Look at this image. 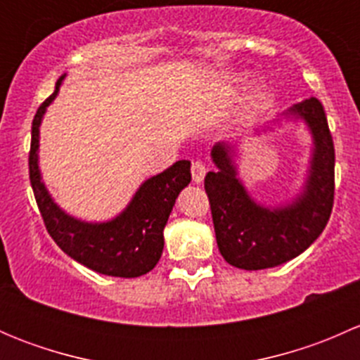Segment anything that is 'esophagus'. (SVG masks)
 I'll return each instance as SVG.
<instances>
[{
	"label": "esophagus",
	"mask_w": 360,
	"mask_h": 360,
	"mask_svg": "<svg viewBox=\"0 0 360 360\" xmlns=\"http://www.w3.org/2000/svg\"><path fill=\"white\" fill-rule=\"evenodd\" d=\"M205 174H207L205 163H203L202 160H193V162H191V177H193L195 183L197 184L202 183Z\"/></svg>",
	"instance_id": "obj_1"
}]
</instances>
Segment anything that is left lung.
I'll return each mask as SVG.
<instances>
[{"label":"left lung","mask_w":360,"mask_h":360,"mask_svg":"<svg viewBox=\"0 0 360 360\" xmlns=\"http://www.w3.org/2000/svg\"><path fill=\"white\" fill-rule=\"evenodd\" d=\"M288 115L304 118L314 134L315 150L304 191L291 205L266 209L250 200L237 179L231 148L216 144L212 160L217 169L205 176V191L212 212L221 256L242 270L274 268L310 248L324 231L335 203V144L322 104L315 97L303 101Z\"/></svg>","instance_id":"1"}]
</instances>
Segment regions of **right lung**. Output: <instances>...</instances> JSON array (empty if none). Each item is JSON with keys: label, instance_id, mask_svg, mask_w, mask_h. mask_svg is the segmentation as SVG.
I'll list each match as a JSON object with an SVG mask.
<instances>
[{"label": "right lung", "instance_id": "obj_1", "mask_svg": "<svg viewBox=\"0 0 360 360\" xmlns=\"http://www.w3.org/2000/svg\"><path fill=\"white\" fill-rule=\"evenodd\" d=\"M63 78L57 79L52 96L38 108L31 129L29 179L43 223L56 244L83 266L111 277H141L153 270L162 256L163 228L177 195L191 181V163L179 160L148 179L130 205L110 223H83L68 216L50 198L38 170L39 123L46 106L56 99Z\"/></svg>", "mask_w": 360, "mask_h": 360}]
</instances>
